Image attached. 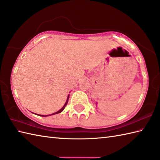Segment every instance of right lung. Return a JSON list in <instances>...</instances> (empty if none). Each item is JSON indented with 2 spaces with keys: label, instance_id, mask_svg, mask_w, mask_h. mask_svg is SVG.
<instances>
[{
  "label": "right lung",
  "instance_id": "right-lung-1",
  "mask_svg": "<svg viewBox=\"0 0 160 160\" xmlns=\"http://www.w3.org/2000/svg\"><path fill=\"white\" fill-rule=\"evenodd\" d=\"M69 96H68V98H67V102H65V104H64V105L63 106V107L61 108L60 110H59L58 111H57V112H56V113H53V114H52V115H54V114H57V113H61V112H62L64 109V108H65V107H66V105H67V102H68V100H69ZM40 116H44V115H40ZM45 116H48V115H45Z\"/></svg>",
  "mask_w": 160,
  "mask_h": 160
}]
</instances>
